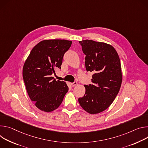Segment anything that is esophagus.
<instances>
[{
    "label": "esophagus",
    "instance_id": "esophagus-1",
    "mask_svg": "<svg viewBox=\"0 0 148 148\" xmlns=\"http://www.w3.org/2000/svg\"><path fill=\"white\" fill-rule=\"evenodd\" d=\"M77 82L75 81V82H73V83L71 84V86H73H73H75L77 85Z\"/></svg>",
    "mask_w": 148,
    "mask_h": 148
}]
</instances>
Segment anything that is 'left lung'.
<instances>
[{"instance_id":"1","label":"left lung","mask_w":148,"mask_h":148,"mask_svg":"<svg viewBox=\"0 0 148 148\" xmlns=\"http://www.w3.org/2000/svg\"><path fill=\"white\" fill-rule=\"evenodd\" d=\"M79 42L86 55V69L94 74L92 84L84 85L85 93L78 101L87 112L99 113L109 107L121 88L122 74L120 59L110 45L92 40Z\"/></svg>"}]
</instances>
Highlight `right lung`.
<instances>
[{
    "label": "right lung",
    "instance_id": "obj_1",
    "mask_svg": "<svg viewBox=\"0 0 148 148\" xmlns=\"http://www.w3.org/2000/svg\"><path fill=\"white\" fill-rule=\"evenodd\" d=\"M72 45L64 39L44 40L38 43L26 60L23 77L32 101L40 110L50 112L62 103L69 90L64 81L51 76L56 68H61L63 57Z\"/></svg>",
    "mask_w": 148,
    "mask_h": 148
}]
</instances>
